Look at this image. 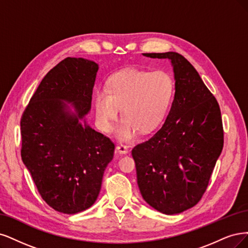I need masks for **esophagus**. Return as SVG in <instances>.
Returning <instances> with one entry per match:
<instances>
[{
    "instance_id": "esophagus-1",
    "label": "esophagus",
    "mask_w": 248,
    "mask_h": 248,
    "mask_svg": "<svg viewBox=\"0 0 248 248\" xmlns=\"http://www.w3.org/2000/svg\"><path fill=\"white\" fill-rule=\"evenodd\" d=\"M116 150L118 151L119 154H123V155L127 154V151H129V149H127V147H126L125 145H124V144L117 145V146H116Z\"/></svg>"
}]
</instances>
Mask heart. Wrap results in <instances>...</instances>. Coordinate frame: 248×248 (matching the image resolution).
I'll use <instances>...</instances> for the list:
<instances>
[{"mask_svg":"<svg viewBox=\"0 0 248 248\" xmlns=\"http://www.w3.org/2000/svg\"><path fill=\"white\" fill-rule=\"evenodd\" d=\"M174 92V80L166 71H119L109 78L105 91L94 93L95 121L100 130L109 133L122 108L124 119L116 133L119 139L130 140L137 131L148 133L162 123Z\"/></svg>","mask_w":248,"mask_h":248,"instance_id":"obj_1","label":"heart"}]
</instances>
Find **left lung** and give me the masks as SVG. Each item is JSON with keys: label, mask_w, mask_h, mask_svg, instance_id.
<instances>
[{"label": "left lung", "mask_w": 248, "mask_h": 248, "mask_svg": "<svg viewBox=\"0 0 248 248\" xmlns=\"http://www.w3.org/2000/svg\"><path fill=\"white\" fill-rule=\"evenodd\" d=\"M169 59L175 97L165 123L132 149L143 199L157 211L176 214L202 199L223 147L218 103L194 66L177 52L144 53Z\"/></svg>", "instance_id": "obj_1"}]
</instances>
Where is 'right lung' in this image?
<instances>
[{"instance_id":"1","label":"right lung","mask_w":248,"mask_h":248,"mask_svg":"<svg viewBox=\"0 0 248 248\" xmlns=\"http://www.w3.org/2000/svg\"><path fill=\"white\" fill-rule=\"evenodd\" d=\"M94 62L67 58L47 73L20 119V155L40 196L59 212L75 214L95 202L114 143L79 123L92 106ZM62 100L74 103L70 115Z\"/></svg>"}]
</instances>
